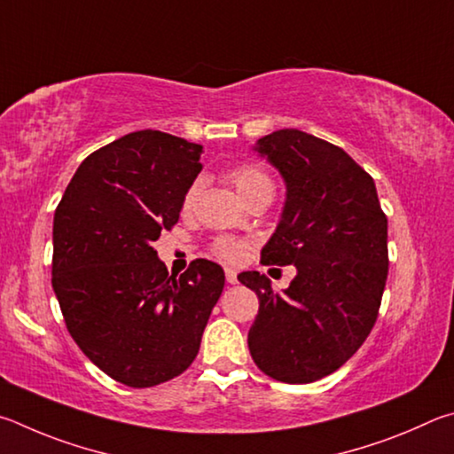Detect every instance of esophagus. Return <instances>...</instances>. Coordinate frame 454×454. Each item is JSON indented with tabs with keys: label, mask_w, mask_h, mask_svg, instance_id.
Here are the masks:
<instances>
[{
	"label": "esophagus",
	"mask_w": 454,
	"mask_h": 454,
	"mask_svg": "<svg viewBox=\"0 0 454 454\" xmlns=\"http://www.w3.org/2000/svg\"><path fill=\"white\" fill-rule=\"evenodd\" d=\"M225 279H227L229 285H235L237 283V271H235V269H231V267L225 269Z\"/></svg>",
	"instance_id": "1"
}]
</instances>
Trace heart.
I'll return each instance as SVG.
<instances>
[{
    "mask_svg": "<svg viewBox=\"0 0 454 454\" xmlns=\"http://www.w3.org/2000/svg\"><path fill=\"white\" fill-rule=\"evenodd\" d=\"M227 181L237 189V193L241 195L243 201H249L251 197H255L257 193H263V191H273V179L269 177V173L255 163H241L229 169L227 173ZM197 197V187L191 185L187 189L185 197H183V209L189 211L195 203ZM213 251L215 255H219L225 261H235L239 259L243 245L239 241L227 239V237H219V239L213 241Z\"/></svg>",
    "mask_w": 454,
    "mask_h": 454,
    "instance_id": "1",
    "label": "heart"
}]
</instances>
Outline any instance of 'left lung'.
<instances>
[{
	"instance_id": "8db88e82",
	"label": "left lung",
	"mask_w": 454,
	"mask_h": 454,
	"mask_svg": "<svg viewBox=\"0 0 454 454\" xmlns=\"http://www.w3.org/2000/svg\"><path fill=\"white\" fill-rule=\"evenodd\" d=\"M253 149L287 185L261 263L295 265L297 277L275 293L259 271L237 275L259 297L249 351L271 379L313 383L351 359L377 321L388 273L387 215L371 175L329 141L279 129Z\"/></svg>"
}]
</instances>
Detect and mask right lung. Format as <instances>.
<instances>
[{
  "mask_svg": "<svg viewBox=\"0 0 454 454\" xmlns=\"http://www.w3.org/2000/svg\"><path fill=\"white\" fill-rule=\"evenodd\" d=\"M201 153L163 131L123 135L77 167L55 209L51 285L69 335L127 387H155L193 363L225 285L207 259L169 275L153 249L179 221Z\"/></svg>",
  "mask_w": 454,
  "mask_h": 454,
  "instance_id": "add662e5",
  "label": "right lung"
}]
</instances>
